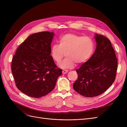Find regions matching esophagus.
Segmentation results:
<instances>
[{"label":"esophagus","instance_id":"34e87169","mask_svg":"<svg viewBox=\"0 0 127 127\" xmlns=\"http://www.w3.org/2000/svg\"><path fill=\"white\" fill-rule=\"evenodd\" d=\"M68 71V70H63V74H66V73H67Z\"/></svg>","mask_w":127,"mask_h":127}]
</instances>
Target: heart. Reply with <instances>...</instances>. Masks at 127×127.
<instances>
[{"instance_id": "heart-1", "label": "heart", "mask_w": 127, "mask_h": 127, "mask_svg": "<svg viewBox=\"0 0 127 127\" xmlns=\"http://www.w3.org/2000/svg\"><path fill=\"white\" fill-rule=\"evenodd\" d=\"M59 44L51 46V55L57 64L60 63L66 55L67 58L59 64L63 69L74 68L75 64L86 63L93 55L95 44L88 36H83L74 33H67L59 40Z\"/></svg>"}]
</instances>
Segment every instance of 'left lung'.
Wrapping results in <instances>:
<instances>
[{"label": "left lung", "instance_id": "8db88e82", "mask_svg": "<svg viewBox=\"0 0 127 127\" xmlns=\"http://www.w3.org/2000/svg\"><path fill=\"white\" fill-rule=\"evenodd\" d=\"M96 49L91 58L76 70L78 79L73 88L83 96L92 97L105 92L114 82L118 59L109 39L96 34Z\"/></svg>", "mask_w": 127, "mask_h": 127}]
</instances>
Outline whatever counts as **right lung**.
Wrapping results in <instances>:
<instances>
[{"instance_id": "obj_1", "label": "right lung", "mask_w": 127, "mask_h": 127, "mask_svg": "<svg viewBox=\"0 0 127 127\" xmlns=\"http://www.w3.org/2000/svg\"><path fill=\"white\" fill-rule=\"evenodd\" d=\"M54 34L42 32L30 35L19 46L11 63V71L18 89L34 98L47 95L62 75L51 53Z\"/></svg>"}]
</instances>
